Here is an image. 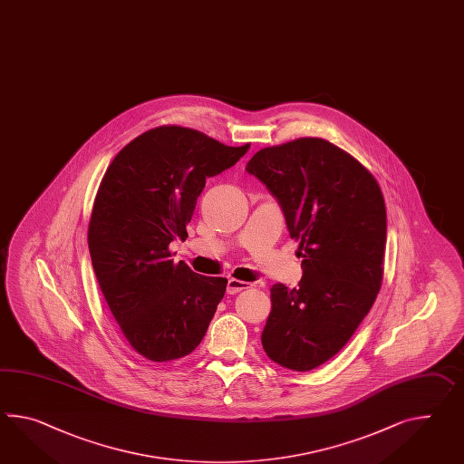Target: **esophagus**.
<instances>
[{
	"label": "esophagus",
	"instance_id": "obj_1",
	"mask_svg": "<svg viewBox=\"0 0 464 464\" xmlns=\"http://www.w3.org/2000/svg\"><path fill=\"white\" fill-rule=\"evenodd\" d=\"M249 286H251V283L237 280V278H229V280H227V294L237 295L239 294L241 290H248Z\"/></svg>",
	"mask_w": 464,
	"mask_h": 464
}]
</instances>
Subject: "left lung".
<instances>
[{
    "instance_id": "8db88e82",
    "label": "left lung",
    "mask_w": 464,
    "mask_h": 464,
    "mask_svg": "<svg viewBox=\"0 0 464 464\" xmlns=\"http://www.w3.org/2000/svg\"><path fill=\"white\" fill-rule=\"evenodd\" d=\"M282 206L298 241V288L273 285L266 355L305 372L332 359L372 308L384 276L387 215L372 174L325 139L300 137L246 164Z\"/></svg>"
}]
</instances>
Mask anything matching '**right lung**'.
<instances>
[{
    "label": "right lung",
    "instance_id": "right-lung-1",
    "mask_svg": "<svg viewBox=\"0 0 464 464\" xmlns=\"http://www.w3.org/2000/svg\"><path fill=\"white\" fill-rule=\"evenodd\" d=\"M248 149L160 125L130 140L103 174L87 237L92 265L125 339L149 361L191 353L225 296L227 278L174 263L169 245L188 237L206 178L235 166Z\"/></svg>",
    "mask_w": 464,
    "mask_h": 464
}]
</instances>
